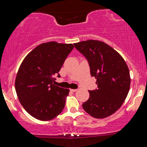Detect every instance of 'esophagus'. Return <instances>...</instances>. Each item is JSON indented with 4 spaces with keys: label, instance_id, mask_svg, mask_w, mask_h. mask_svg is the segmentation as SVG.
<instances>
[{
    "label": "esophagus",
    "instance_id": "1",
    "mask_svg": "<svg viewBox=\"0 0 147 147\" xmlns=\"http://www.w3.org/2000/svg\"><path fill=\"white\" fill-rule=\"evenodd\" d=\"M77 90V89H70V91H71V92H76Z\"/></svg>",
    "mask_w": 147,
    "mask_h": 147
}]
</instances>
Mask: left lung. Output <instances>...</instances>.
I'll list each match as a JSON object with an SVG mask.
<instances>
[{
    "mask_svg": "<svg viewBox=\"0 0 147 147\" xmlns=\"http://www.w3.org/2000/svg\"><path fill=\"white\" fill-rule=\"evenodd\" d=\"M74 45L86 58L91 76L97 79V89L89 90L84 110L97 119L109 117L121 107L129 93L131 77L125 61L104 42L88 40Z\"/></svg>",
    "mask_w": 147,
    "mask_h": 147,
    "instance_id": "left-lung-1",
    "label": "left lung"
}]
</instances>
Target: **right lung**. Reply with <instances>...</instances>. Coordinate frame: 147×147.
<instances>
[{"label": "right lung", "mask_w": 147, "mask_h": 147, "mask_svg": "<svg viewBox=\"0 0 147 147\" xmlns=\"http://www.w3.org/2000/svg\"><path fill=\"white\" fill-rule=\"evenodd\" d=\"M74 48L73 45L55 41L36 46L20 65L15 88L19 102L33 117L49 121L64 109L69 89L54 85V76L60 77L61 68Z\"/></svg>", "instance_id": "add662e5"}]
</instances>
